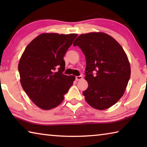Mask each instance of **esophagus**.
Instances as JSON below:
<instances>
[{
  "label": "esophagus",
  "instance_id": "34e87169",
  "mask_svg": "<svg viewBox=\"0 0 147 147\" xmlns=\"http://www.w3.org/2000/svg\"><path fill=\"white\" fill-rule=\"evenodd\" d=\"M82 79V76H76V80L78 81V80H80Z\"/></svg>",
  "mask_w": 147,
  "mask_h": 147
}]
</instances>
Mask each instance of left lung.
Listing matches in <instances>:
<instances>
[{
	"label": "left lung",
	"instance_id": "1",
	"mask_svg": "<svg viewBox=\"0 0 147 147\" xmlns=\"http://www.w3.org/2000/svg\"><path fill=\"white\" fill-rule=\"evenodd\" d=\"M73 45L78 46L86 57V102L99 110L110 108L123 96L130 78V63L123 47L103 32L81 34Z\"/></svg>",
	"mask_w": 147,
	"mask_h": 147
}]
</instances>
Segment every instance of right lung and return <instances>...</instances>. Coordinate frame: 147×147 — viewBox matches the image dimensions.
<instances>
[{"mask_svg": "<svg viewBox=\"0 0 147 147\" xmlns=\"http://www.w3.org/2000/svg\"><path fill=\"white\" fill-rule=\"evenodd\" d=\"M78 35L41 34L26 47L19 62L20 81L37 106L53 109L63 102L75 80L63 74V57Z\"/></svg>", "mask_w": 147, "mask_h": 147, "instance_id": "add662e5", "label": "right lung"}]
</instances>
